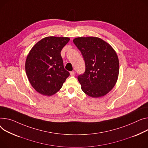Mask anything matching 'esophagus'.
Segmentation results:
<instances>
[{
  "mask_svg": "<svg viewBox=\"0 0 148 148\" xmlns=\"http://www.w3.org/2000/svg\"><path fill=\"white\" fill-rule=\"evenodd\" d=\"M75 74V72L74 71H71L70 72V75H71V76H73V75H74Z\"/></svg>",
  "mask_w": 148,
  "mask_h": 148,
  "instance_id": "esophagus-1",
  "label": "esophagus"
}]
</instances>
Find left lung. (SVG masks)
<instances>
[{
    "label": "left lung",
    "mask_w": 148,
    "mask_h": 148,
    "mask_svg": "<svg viewBox=\"0 0 148 148\" xmlns=\"http://www.w3.org/2000/svg\"><path fill=\"white\" fill-rule=\"evenodd\" d=\"M85 62V71L77 78L82 90L93 97L107 94L119 74V61L113 48L100 38L78 37L73 40Z\"/></svg>",
    "instance_id": "left-lung-1"
}]
</instances>
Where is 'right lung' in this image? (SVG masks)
<instances>
[{
  "instance_id": "add662e5",
  "label": "right lung",
  "mask_w": 148,
  "mask_h": 148,
  "mask_svg": "<svg viewBox=\"0 0 148 148\" xmlns=\"http://www.w3.org/2000/svg\"><path fill=\"white\" fill-rule=\"evenodd\" d=\"M68 37H47L38 42L29 52L25 71L29 83L42 95L51 96L60 90L70 73L64 68L61 55Z\"/></svg>"
}]
</instances>
